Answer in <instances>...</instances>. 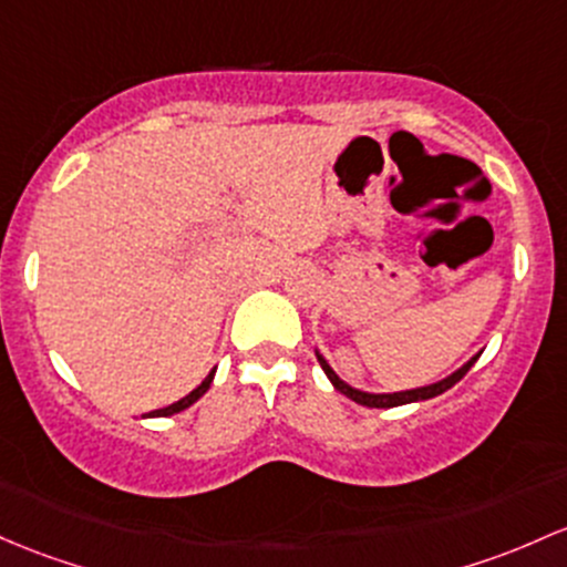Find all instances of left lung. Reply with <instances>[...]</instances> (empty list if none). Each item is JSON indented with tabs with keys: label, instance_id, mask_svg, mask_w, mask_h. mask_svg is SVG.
<instances>
[{
	"label": "left lung",
	"instance_id": "8db88e82",
	"mask_svg": "<svg viewBox=\"0 0 567 567\" xmlns=\"http://www.w3.org/2000/svg\"><path fill=\"white\" fill-rule=\"evenodd\" d=\"M317 360H320L322 371H326V377L331 379L333 388L339 390V393H344L347 398H352L354 403H360V406H369V409H393V406H403V403L427 401V398H435V395L446 393V390H450V388H455V384L460 382V379H463L465 374H468L471 365H474L476 360H478V354H476V358H471L468 363H465L463 369H457L455 374H452V377L441 379V382H435V384H427V388L403 390V393H363V390H354V388H350V384L341 382V379L336 377V371L331 369V365L326 363V358H322L320 352H317Z\"/></svg>",
	"mask_w": 567,
	"mask_h": 567
}]
</instances>
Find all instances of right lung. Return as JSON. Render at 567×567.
<instances>
[{"instance_id":"1","label":"right lung","mask_w":567,"mask_h":567,"mask_svg":"<svg viewBox=\"0 0 567 567\" xmlns=\"http://www.w3.org/2000/svg\"><path fill=\"white\" fill-rule=\"evenodd\" d=\"M213 377H215V371H213V374H209L207 379H204V382L198 384V388L193 390V393H188L185 398H179V401H177V403H172V406H166V409H155V412H151V416H169V414L183 412V409H188L190 403H196L198 398H202L204 393H207L209 384H213Z\"/></svg>"}]
</instances>
